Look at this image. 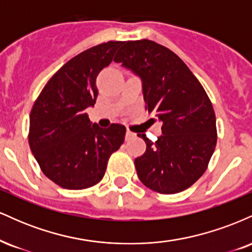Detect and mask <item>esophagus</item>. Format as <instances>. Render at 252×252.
I'll return each instance as SVG.
<instances>
[{
	"label": "esophagus",
	"mask_w": 252,
	"mask_h": 252,
	"mask_svg": "<svg viewBox=\"0 0 252 252\" xmlns=\"http://www.w3.org/2000/svg\"><path fill=\"white\" fill-rule=\"evenodd\" d=\"M135 136H136L135 132L130 131V130H126V141L131 140V138H134Z\"/></svg>",
	"instance_id": "34e87169"
}]
</instances>
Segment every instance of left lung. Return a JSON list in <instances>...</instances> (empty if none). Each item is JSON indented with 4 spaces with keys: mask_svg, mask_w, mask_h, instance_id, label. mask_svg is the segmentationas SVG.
Here are the masks:
<instances>
[{
    "mask_svg": "<svg viewBox=\"0 0 252 252\" xmlns=\"http://www.w3.org/2000/svg\"><path fill=\"white\" fill-rule=\"evenodd\" d=\"M115 63L142 79L146 110L162 122L155 142L135 158L138 179L161 194L192 186L207 169L217 144L216 114L206 91L174 52L152 40L123 42Z\"/></svg>",
    "mask_w": 252,
    "mask_h": 252,
    "instance_id": "left-lung-1",
    "label": "left lung"
}]
</instances>
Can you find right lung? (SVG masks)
Segmentation results:
<instances>
[{
  "label": "right lung",
  "instance_id": "add662e5",
  "mask_svg": "<svg viewBox=\"0 0 252 252\" xmlns=\"http://www.w3.org/2000/svg\"><path fill=\"white\" fill-rule=\"evenodd\" d=\"M123 41H109L68 60L48 80L30 116L28 142L42 173L66 189H85L103 179L109 158L122 146L126 126L92 124L86 108L96 103V78Z\"/></svg>",
  "mask_w": 252,
  "mask_h": 252
}]
</instances>
